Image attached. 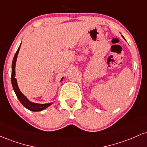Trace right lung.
Wrapping results in <instances>:
<instances>
[{"label":"right lung","mask_w":147,"mask_h":147,"mask_svg":"<svg viewBox=\"0 0 147 147\" xmlns=\"http://www.w3.org/2000/svg\"><path fill=\"white\" fill-rule=\"evenodd\" d=\"M21 46V45H20ZM19 49H20V47H19L18 50L16 51L15 55H14V58H13L12 61V65H11V85H12L13 89H14V92H15L16 96L19 98V101L21 102V104H22L25 108H26L27 109L33 112H38V111H42V110L46 109L49 106H50L52 104V103H46V104H38V103H32V102L29 101L27 99L25 96L21 93L20 90H19V87H18L17 82H16L15 77V65H16V58H17V55L19 53ZM63 79V78H62ZM62 79L61 80H62Z\"/></svg>","instance_id":"1"}]
</instances>
